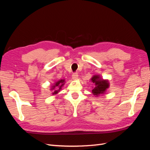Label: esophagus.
I'll return each mask as SVG.
<instances>
[{
    "instance_id": "esophagus-1",
    "label": "esophagus",
    "mask_w": 150,
    "mask_h": 150,
    "mask_svg": "<svg viewBox=\"0 0 150 150\" xmlns=\"http://www.w3.org/2000/svg\"><path fill=\"white\" fill-rule=\"evenodd\" d=\"M72 78L74 80H76L78 78V74L77 73V72H74V73H73L72 75Z\"/></svg>"
}]
</instances>
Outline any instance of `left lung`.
Listing matches in <instances>:
<instances>
[{
    "label": "left lung",
    "mask_w": 150,
    "mask_h": 150,
    "mask_svg": "<svg viewBox=\"0 0 150 150\" xmlns=\"http://www.w3.org/2000/svg\"><path fill=\"white\" fill-rule=\"evenodd\" d=\"M91 80L92 81V82L94 83L95 86H96L92 90L93 94L97 96L99 94H103L105 92L106 89L109 87L108 81L100 79L98 76H94Z\"/></svg>",
    "instance_id": "1"
}]
</instances>
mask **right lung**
I'll list each match as a JSON object with an SVG mask.
<instances>
[{"label": "right lung", "mask_w": 150, "mask_h": 150, "mask_svg": "<svg viewBox=\"0 0 150 150\" xmlns=\"http://www.w3.org/2000/svg\"><path fill=\"white\" fill-rule=\"evenodd\" d=\"M64 79H61V80H60V81H57V82H56V84H55V85H54V86H53V88H52V89H54V88L56 87H58L57 88H59V90H55V91H54L53 93H52V94H57L58 92H59V89H61V88L62 87V86L64 85Z\"/></svg>", "instance_id": "right-lung-1"}]
</instances>
